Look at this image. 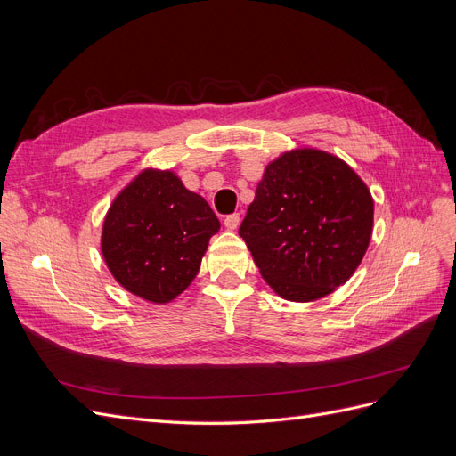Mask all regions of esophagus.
<instances>
[{"mask_svg": "<svg viewBox=\"0 0 456 456\" xmlns=\"http://www.w3.org/2000/svg\"><path fill=\"white\" fill-rule=\"evenodd\" d=\"M240 215L238 213H233V215H230V216H226L224 218V226H226V230H230V232H233V230H238V226H240Z\"/></svg>", "mask_w": 456, "mask_h": 456, "instance_id": "esophagus-1", "label": "esophagus"}]
</instances>
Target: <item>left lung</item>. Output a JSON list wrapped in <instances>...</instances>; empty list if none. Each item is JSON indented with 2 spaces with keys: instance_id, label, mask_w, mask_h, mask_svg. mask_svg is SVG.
Wrapping results in <instances>:
<instances>
[{
  "instance_id": "left-lung-1",
  "label": "left lung",
  "mask_w": 456,
  "mask_h": 456,
  "mask_svg": "<svg viewBox=\"0 0 456 456\" xmlns=\"http://www.w3.org/2000/svg\"><path fill=\"white\" fill-rule=\"evenodd\" d=\"M375 203L346 161L295 148L270 161L240 226L265 281L312 302L346 283L365 256Z\"/></svg>"
}]
</instances>
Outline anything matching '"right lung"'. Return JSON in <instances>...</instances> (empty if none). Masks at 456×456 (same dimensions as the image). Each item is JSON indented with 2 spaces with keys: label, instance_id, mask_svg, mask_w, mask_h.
<instances>
[{
  "label": "right lung",
  "instance_id": "add662e5",
  "mask_svg": "<svg viewBox=\"0 0 456 456\" xmlns=\"http://www.w3.org/2000/svg\"><path fill=\"white\" fill-rule=\"evenodd\" d=\"M218 230V218L201 196L173 171L148 167L110 205L101 251L126 291L167 305L194 281Z\"/></svg>",
  "mask_w": 456,
  "mask_h": 456
}]
</instances>
